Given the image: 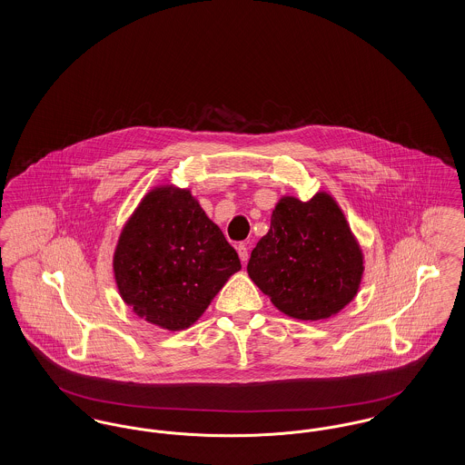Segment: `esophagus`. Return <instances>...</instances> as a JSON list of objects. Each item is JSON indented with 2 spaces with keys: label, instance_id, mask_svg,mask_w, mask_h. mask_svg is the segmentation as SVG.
Wrapping results in <instances>:
<instances>
[{
  "label": "esophagus",
  "instance_id": "34e87169",
  "mask_svg": "<svg viewBox=\"0 0 465 465\" xmlns=\"http://www.w3.org/2000/svg\"><path fill=\"white\" fill-rule=\"evenodd\" d=\"M237 251H239V256H241L242 263H247V260H249V245L247 243H239Z\"/></svg>",
  "mask_w": 465,
  "mask_h": 465
}]
</instances>
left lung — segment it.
<instances>
[{
    "label": "left lung",
    "mask_w": 465,
    "mask_h": 465,
    "mask_svg": "<svg viewBox=\"0 0 465 465\" xmlns=\"http://www.w3.org/2000/svg\"><path fill=\"white\" fill-rule=\"evenodd\" d=\"M362 272V249L328 192L309 202L279 200L247 263L251 281L298 321H322L345 309L357 296Z\"/></svg>",
    "instance_id": "left-lung-1"
}]
</instances>
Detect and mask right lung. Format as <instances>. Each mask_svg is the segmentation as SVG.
I'll use <instances>...</instances> for the list:
<instances>
[{"mask_svg": "<svg viewBox=\"0 0 465 465\" xmlns=\"http://www.w3.org/2000/svg\"><path fill=\"white\" fill-rule=\"evenodd\" d=\"M241 270L237 251L186 188L150 190L118 237L113 272L122 300L162 330L195 324Z\"/></svg>", "mask_w": 465, "mask_h": 465, "instance_id": "obj_1", "label": "right lung"}]
</instances>
